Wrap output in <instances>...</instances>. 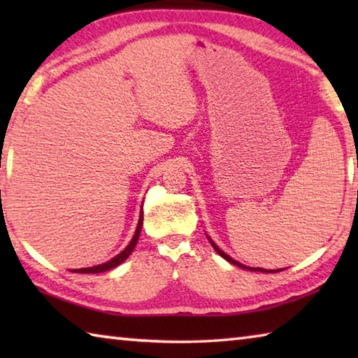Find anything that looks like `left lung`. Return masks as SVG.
Returning <instances> with one entry per match:
<instances>
[{"instance_id":"1","label":"left lung","mask_w":358,"mask_h":358,"mask_svg":"<svg viewBox=\"0 0 358 358\" xmlns=\"http://www.w3.org/2000/svg\"><path fill=\"white\" fill-rule=\"evenodd\" d=\"M208 240H210V243H211V246H213L215 248V251L217 252V254H220V256L221 257H224V259H226L227 260V262H230V264H234V265H237V266H240V268H248V270H251V271H262V273H264V271H268V270H264V268H252V266H246V265H243V264H240V262H237V260H234L232 257H230V256H227V254L226 252H224V251H221L220 250V248H217L215 243H213V240H211L210 237H208ZM273 271H281V270H273Z\"/></svg>"}]
</instances>
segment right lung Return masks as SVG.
Here are the masks:
<instances>
[{"instance_id": "obj_1", "label": "right lung", "mask_w": 358, "mask_h": 358, "mask_svg": "<svg viewBox=\"0 0 358 358\" xmlns=\"http://www.w3.org/2000/svg\"><path fill=\"white\" fill-rule=\"evenodd\" d=\"M142 222H143V211H141V217H138V222H137V229H136V234L132 240L129 241V245L124 248L123 251H121L118 256H115L113 259L108 260L106 264H101V265H94V266H88V268H78V270H71L74 271V273H102V271H107V270H112L115 266L120 265L121 262H124L126 259L131 256V252L134 251V248L137 245V240H138V235H141V230H142Z\"/></svg>"}]
</instances>
